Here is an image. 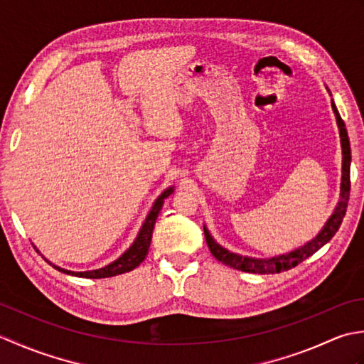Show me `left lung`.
Here are the masks:
<instances>
[{
  "mask_svg": "<svg viewBox=\"0 0 364 364\" xmlns=\"http://www.w3.org/2000/svg\"><path fill=\"white\" fill-rule=\"evenodd\" d=\"M327 90H328V87H327ZM328 94H330V90H328ZM331 109H333V112H335L336 125L339 129V137H341V150H343L341 192H339V202L336 203L333 213H331L327 222L323 223V227L321 228L319 233L316 235L313 239H310L308 242H305L304 245H300V247H297V249H294L288 253L275 255V257H269V258H255V257H247V255L235 253V252L225 249V247H222L211 236L210 230L206 228V225H203L206 244H208V247H210V250L214 255L215 259H219L220 262H223V264H227L230 267L242 270V272H249V274H280V272H283V270H289L292 267H296L299 262L305 261L306 258H310L313 253L318 252L321 247L326 245L330 239L335 236V233L344 219V214L347 210V202H349L352 156H350V142H349V136H347L346 123L343 122L341 115H339L333 100H331Z\"/></svg>",
  "mask_w": 364,
  "mask_h": 364,
  "instance_id": "8db88e82",
  "label": "left lung"
}]
</instances>
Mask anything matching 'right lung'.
I'll use <instances>...</instances> for the list:
<instances>
[{
    "label": "right lung",
    "instance_id": "1",
    "mask_svg": "<svg viewBox=\"0 0 364 364\" xmlns=\"http://www.w3.org/2000/svg\"><path fill=\"white\" fill-rule=\"evenodd\" d=\"M175 188L173 186H168L167 189H164L161 192V196L154 200V203L151 206L150 213L146 214V218L142 223L141 230H139V233L134 239V242L129 245V249L123 252L120 257L112 261L111 264H107L105 267H100L95 270H84V272H73V270H67L63 269L59 266H54L50 264L53 267H56L59 272H64L67 275H75V277H82V278H106V277H114V275H120V274H125L129 272V270L136 269L141 262L145 259L146 253H149V247L151 242V235H153V228H154V223H156L158 219V214L161 211L162 205H164V200L173 194Z\"/></svg>",
    "mask_w": 364,
    "mask_h": 364
}]
</instances>
